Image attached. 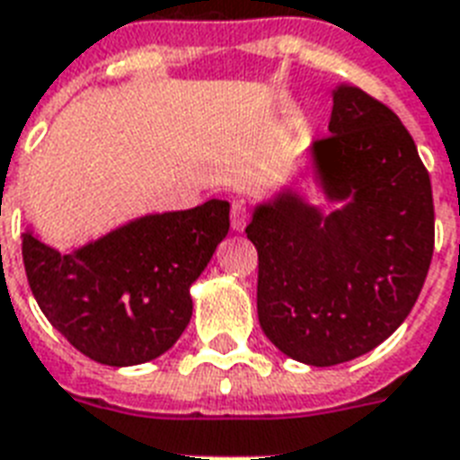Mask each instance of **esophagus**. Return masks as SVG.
Wrapping results in <instances>:
<instances>
[{
    "label": "esophagus",
    "mask_w": 460,
    "mask_h": 460,
    "mask_svg": "<svg viewBox=\"0 0 460 460\" xmlns=\"http://www.w3.org/2000/svg\"><path fill=\"white\" fill-rule=\"evenodd\" d=\"M230 223H233L234 233H242L247 226V208L242 204H233V213H230Z\"/></svg>",
    "instance_id": "34e87169"
}]
</instances>
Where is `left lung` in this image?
I'll return each mask as SVG.
<instances>
[{"label":"left lung","instance_id":"left-lung-1","mask_svg":"<svg viewBox=\"0 0 460 460\" xmlns=\"http://www.w3.org/2000/svg\"><path fill=\"white\" fill-rule=\"evenodd\" d=\"M331 98V137L305 163L329 211L288 180L247 226L263 333L312 367L384 343L411 314L434 249L432 184L408 129L358 85Z\"/></svg>","mask_w":460,"mask_h":460}]
</instances>
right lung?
<instances>
[{"instance_id": "1", "label": "right lung", "mask_w": 460, "mask_h": 460, "mask_svg": "<svg viewBox=\"0 0 460 460\" xmlns=\"http://www.w3.org/2000/svg\"><path fill=\"white\" fill-rule=\"evenodd\" d=\"M230 230V204L144 213L59 252L33 226L23 263L48 322L85 358L144 365L177 343L191 319V286Z\"/></svg>"}]
</instances>
